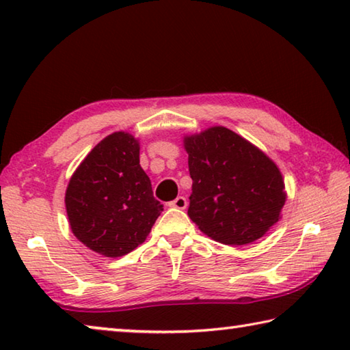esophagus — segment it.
<instances>
[{
    "instance_id": "esophagus-1",
    "label": "esophagus",
    "mask_w": 350,
    "mask_h": 350,
    "mask_svg": "<svg viewBox=\"0 0 350 350\" xmlns=\"http://www.w3.org/2000/svg\"><path fill=\"white\" fill-rule=\"evenodd\" d=\"M187 205H188V202H187V199L183 198V196L176 198V199L173 200V202H170L171 208H176V210H185Z\"/></svg>"
}]
</instances>
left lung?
<instances>
[{
    "mask_svg": "<svg viewBox=\"0 0 350 350\" xmlns=\"http://www.w3.org/2000/svg\"><path fill=\"white\" fill-rule=\"evenodd\" d=\"M193 193L188 216L213 241L252 244L281 219L287 200L278 165L225 126L183 135Z\"/></svg>",
    "mask_w": 350,
    "mask_h": 350,
    "instance_id": "left-lung-1",
    "label": "left lung"
}]
</instances>
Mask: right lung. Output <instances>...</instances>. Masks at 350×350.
Masks as SVG:
<instances>
[{"mask_svg": "<svg viewBox=\"0 0 350 350\" xmlns=\"http://www.w3.org/2000/svg\"><path fill=\"white\" fill-rule=\"evenodd\" d=\"M139 156V139L126 131L112 133L88 152L68 183L64 205L70 232L106 258L123 256L144 244L163 211Z\"/></svg>", "mask_w": 350, "mask_h": 350, "instance_id": "add662e5", "label": "right lung"}]
</instances>
